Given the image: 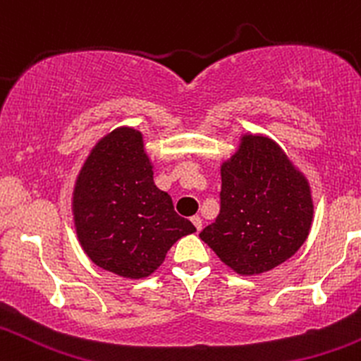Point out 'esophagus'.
<instances>
[{
	"label": "esophagus",
	"mask_w": 361,
	"mask_h": 361,
	"mask_svg": "<svg viewBox=\"0 0 361 361\" xmlns=\"http://www.w3.org/2000/svg\"><path fill=\"white\" fill-rule=\"evenodd\" d=\"M191 221H192V225L196 226V230H197V232H200V230H201V226H202V220H201V216H200V214H196V216H192V218H191Z\"/></svg>",
	"instance_id": "1"
}]
</instances>
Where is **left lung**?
I'll return each instance as SVG.
<instances>
[{"instance_id":"1","label":"left lung","mask_w":361,"mask_h":361,"mask_svg":"<svg viewBox=\"0 0 361 361\" xmlns=\"http://www.w3.org/2000/svg\"><path fill=\"white\" fill-rule=\"evenodd\" d=\"M312 218L305 176L271 137L244 135L221 164L220 214L200 237L235 273L256 276L300 249Z\"/></svg>"}]
</instances>
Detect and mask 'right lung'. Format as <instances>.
<instances>
[{
	"label": "right lung",
	"instance_id": "1",
	"mask_svg": "<svg viewBox=\"0 0 361 361\" xmlns=\"http://www.w3.org/2000/svg\"><path fill=\"white\" fill-rule=\"evenodd\" d=\"M71 204L85 254L99 268L129 279L149 276L170 247L196 232L155 185L143 135L133 128H117L92 148Z\"/></svg>",
	"mask_w": 361,
	"mask_h": 361
}]
</instances>
